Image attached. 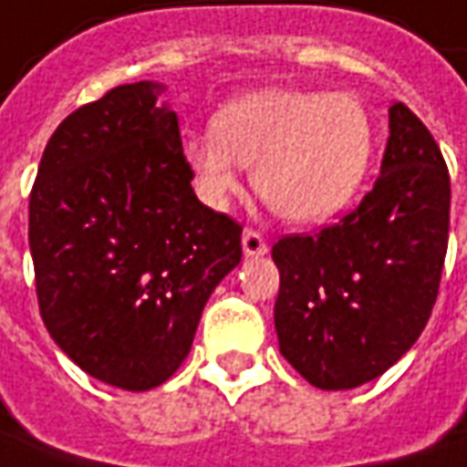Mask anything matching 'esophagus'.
<instances>
[{"mask_svg": "<svg viewBox=\"0 0 467 467\" xmlns=\"http://www.w3.org/2000/svg\"><path fill=\"white\" fill-rule=\"evenodd\" d=\"M241 249H244V256H249V259H259V256H265L266 254V241L262 234H256L252 228H246L244 234H241Z\"/></svg>", "mask_w": 467, "mask_h": 467, "instance_id": "obj_1", "label": "esophagus"}]
</instances>
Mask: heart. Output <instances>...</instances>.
<instances>
[{"mask_svg":"<svg viewBox=\"0 0 467 467\" xmlns=\"http://www.w3.org/2000/svg\"><path fill=\"white\" fill-rule=\"evenodd\" d=\"M374 154V121L353 93L262 88L231 99L213 131L182 144L195 191L221 211L252 165L256 195L289 223H323L361 188Z\"/></svg>","mask_w":467,"mask_h":467,"instance_id":"b5f03b06","label":"heart"}]
</instances>
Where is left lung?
<instances>
[{
	"mask_svg": "<svg viewBox=\"0 0 467 467\" xmlns=\"http://www.w3.org/2000/svg\"><path fill=\"white\" fill-rule=\"evenodd\" d=\"M450 178L437 141L404 104L389 106L381 178L356 211L315 236H285L275 327L282 356L313 387L368 384L430 320L448 252Z\"/></svg>",
	"mask_w": 467,
	"mask_h": 467,
	"instance_id": "left-lung-1",
	"label": "left lung"
}]
</instances>
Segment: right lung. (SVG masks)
Instances as JSON below:
<instances>
[{
  "mask_svg": "<svg viewBox=\"0 0 467 467\" xmlns=\"http://www.w3.org/2000/svg\"><path fill=\"white\" fill-rule=\"evenodd\" d=\"M162 93L127 83L63 119L30 195L45 327L86 374L127 391L178 371L241 262V226L198 201Z\"/></svg>",
  "mask_w": 467,
  "mask_h": 467,
  "instance_id": "add662e5",
  "label": "right lung"
}]
</instances>
